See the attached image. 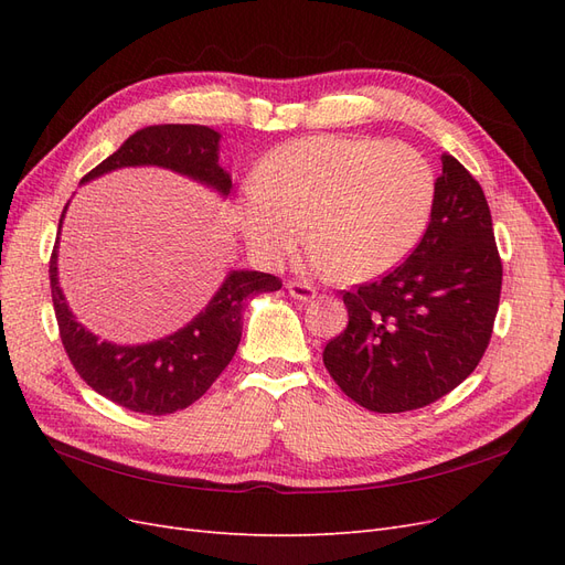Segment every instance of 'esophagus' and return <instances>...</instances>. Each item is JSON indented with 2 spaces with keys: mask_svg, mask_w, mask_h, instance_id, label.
<instances>
[{
  "mask_svg": "<svg viewBox=\"0 0 565 565\" xmlns=\"http://www.w3.org/2000/svg\"><path fill=\"white\" fill-rule=\"evenodd\" d=\"M287 292L289 297H295L299 301H311L316 297V287H311L309 282H301V280H287Z\"/></svg>",
  "mask_w": 565,
  "mask_h": 565,
  "instance_id": "1",
  "label": "esophagus"
}]
</instances>
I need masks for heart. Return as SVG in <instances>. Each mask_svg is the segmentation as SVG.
I'll list each match as a JSON object with an SVG mask.
<instances>
[{"label": "heart", "mask_w": 565, "mask_h": 565, "mask_svg": "<svg viewBox=\"0 0 565 565\" xmlns=\"http://www.w3.org/2000/svg\"><path fill=\"white\" fill-rule=\"evenodd\" d=\"M434 200V167L419 150L367 136H311L264 160L243 231L262 259L280 262L301 243L306 221L320 273L370 280L415 249Z\"/></svg>", "instance_id": "heart-1"}]
</instances>
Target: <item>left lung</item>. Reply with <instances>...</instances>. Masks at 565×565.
<instances>
[{"instance_id": "obj_1", "label": "left lung", "mask_w": 565, "mask_h": 565, "mask_svg": "<svg viewBox=\"0 0 565 565\" xmlns=\"http://www.w3.org/2000/svg\"><path fill=\"white\" fill-rule=\"evenodd\" d=\"M431 221L407 259L344 292L349 324L322 363L372 413L431 405L465 382L490 344L502 259L483 188L443 156Z\"/></svg>"}]
</instances>
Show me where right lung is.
<instances>
[{"instance_id": "1", "label": "right lung", "mask_w": 565, "mask_h": 565, "mask_svg": "<svg viewBox=\"0 0 565 565\" xmlns=\"http://www.w3.org/2000/svg\"><path fill=\"white\" fill-rule=\"evenodd\" d=\"M218 131L202 125L146 127L131 134L82 183L119 167L158 164L228 195L231 177L218 164ZM56 249L58 237L49 259V280L67 358L96 393L119 407L143 415H172L204 396L241 344L247 299L282 287V280L270 273L233 270L207 309L179 332L141 347H117L110 341H98L67 309L58 287Z\"/></svg>"}]
</instances>
